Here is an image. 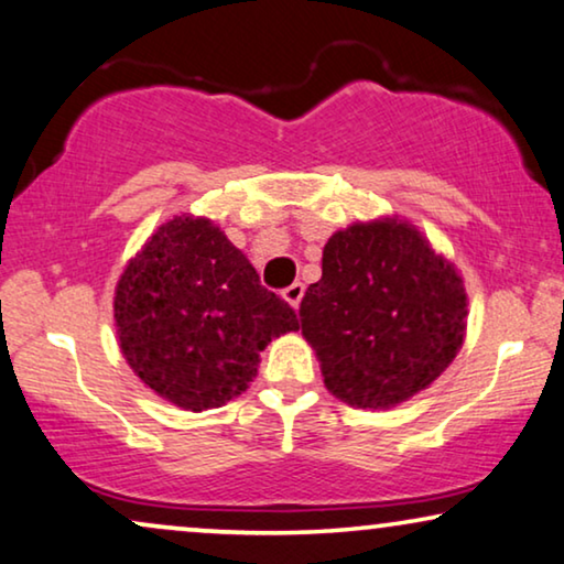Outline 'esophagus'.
<instances>
[{
    "label": "esophagus",
    "mask_w": 564,
    "mask_h": 564,
    "mask_svg": "<svg viewBox=\"0 0 564 564\" xmlns=\"http://www.w3.org/2000/svg\"><path fill=\"white\" fill-rule=\"evenodd\" d=\"M302 296H304V283L296 281V283H291L289 289H283V299H286L291 306L302 304Z\"/></svg>",
    "instance_id": "1"
}]
</instances>
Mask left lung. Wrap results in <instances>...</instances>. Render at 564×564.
Here are the masks:
<instances>
[{"label": "left lung", "mask_w": 564, "mask_h": 564, "mask_svg": "<svg viewBox=\"0 0 564 564\" xmlns=\"http://www.w3.org/2000/svg\"><path fill=\"white\" fill-rule=\"evenodd\" d=\"M325 387L352 408H394L433 384L464 343L459 273L412 224L335 231L299 306Z\"/></svg>", "instance_id": "obj_1"}]
</instances>
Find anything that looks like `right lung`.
<instances>
[{"mask_svg":"<svg viewBox=\"0 0 564 564\" xmlns=\"http://www.w3.org/2000/svg\"><path fill=\"white\" fill-rule=\"evenodd\" d=\"M116 325L137 377L177 408L200 412L242 394L260 350L299 319L219 227L175 216L120 275Z\"/></svg>","mask_w":564,"mask_h":564,"instance_id":"obj_1","label":"right lung"}]
</instances>
